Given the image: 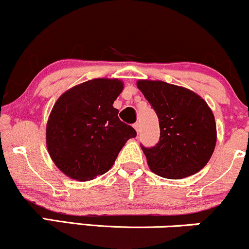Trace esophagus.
<instances>
[{
	"mask_svg": "<svg viewBox=\"0 0 249 249\" xmlns=\"http://www.w3.org/2000/svg\"><path fill=\"white\" fill-rule=\"evenodd\" d=\"M133 127H134V130L137 131V133H138L139 130H141V125H139V123H136V124H133Z\"/></svg>",
	"mask_w": 249,
	"mask_h": 249,
	"instance_id": "obj_1",
	"label": "esophagus"
}]
</instances>
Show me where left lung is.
I'll use <instances>...</instances> for the list:
<instances>
[{
	"label": "left lung",
	"instance_id": "8db88e82",
	"mask_svg": "<svg viewBox=\"0 0 249 249\" xmlns=\"http://www.w3.org/2000/svg\"><path fill=\"white\" fill-rule=\"evenodd\" d=\"M137 87L159 119L160 138L142 150L150 170L167 179L199 172L215 148L216 125L207 103L192 90L162 81L139 79Z\"/></svg>",
	"mask_w": 249,
	"mask_h": 249
}]
</instances>
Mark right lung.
<instances>
[{
    "label": "right lung",
    "mask_w": 249,
    "mask_h": 249,
    "mask_svg": "<svg viewBox=\"0 0 249 249\" xmlns=\"http://www.w3.org/2000/svg\"><path fill=\"white\" fill-rule=\"evenodd\" d=\"M124 83L95 78L75 85L57 99L47 123V147L65 176L88 181L107 173L130 138L132 126L118 118L113 102Z\"/></svg>",
    "instance_id": "right-lung-1"
}]
</instances>
